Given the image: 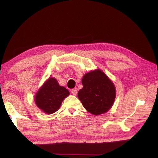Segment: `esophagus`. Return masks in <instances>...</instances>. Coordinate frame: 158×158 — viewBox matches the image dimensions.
Wrapping results in <instances>:
<instances>
[{"label": "esophagus", "instance_id": "esophagus-1", "mask_svg": "<svg viewBox=\"0 0 158 158\" xmlns=\"http://www.w3.org/2000/svg\"><path fill=\"white\" fill-rule=\"evenodd\" d=\"M71 93L73 94L74 95H76V94H77V93H78L77 89H71Z\"/></svg>", "mask_w": 158, "mask_h": 158}]
</instances>
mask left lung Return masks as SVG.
<instances>
[{"instance_id":"1","label":"left lung","mask_w":158,"mask_h":158,"mask_svg":"<svg viewBox=\"0 0 158 158\" xmlns=\"http://www.w3.org/2000/svg\"><path fill=\"white\" fill-rule=\"evenodd\" d=\"M83 88L78 96L87 111L95 115L106 113L113 106L115 98L113 83L102 70L85 74L82 78Z\"/></svg>"}]
</instances>
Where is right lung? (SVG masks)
<instances>
[{
	"instance_id": "add662e5",
	"label": "right lung",
	"mask_w": 158,
	"mask_h": 158,
	"mask_svg": "<svg viewBox=\"0 0 158 158\" xmlns=\"http://www.w3.org/2000/svg\"><path fill=\"white\" fill-rule=\"evenodd\" d=\"M69 95L67 89L60 86L55 78H49L37 93L35 100L37 106L47 114L56 112L63 99Z\"/></svg>"
}]
</instances>
